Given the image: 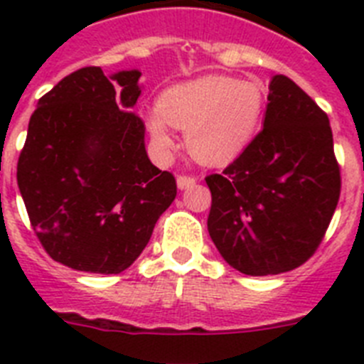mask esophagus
Returning <instances> with one entry per match:
<instances>
[{"instance_id":"obj_1","label":"esophagus","mask_w":364,"mask_h":364,"mask_svg":"<svg viewBox=\"0 0 364 364\" xmlns=\"http://www.w3.org/2000/svg\"><path fill=\"white\" fill-rule=\"evenodd\" d=\"M195 184H197V178H195V176H176V186H178V189H188Z\"/></svg>"}]
</instances>
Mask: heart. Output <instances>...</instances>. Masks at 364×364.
I'll return each mask as SVG.
<instances>
[{
    "instance_id": "b5f03b06",
    "label": "heart",
    "mask_w": 364,
    "mask_h": 364,
    "mask_svg": "<svg viewBox=\"0 0 364 364\" xmlns=\"http://www.w3.org/2000/svg\"><path fill=\"white\" fill-rule=\"evenodd\" d=\"M266 95L252 80L202 76L176 83L144 114L154 149L167 156L175 149L173 127L186 131L189 153L202 164L222 166L237 159L255 136Z\"/></svg>"
}]
</instances>
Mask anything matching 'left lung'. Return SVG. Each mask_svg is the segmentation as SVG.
Segmentation results:
<instances>
[{
    "instance_id": "8db88e82",
    "label": "left lung",
    "mask_w": 364,
    "mask_h": 364,
    "mask_svg": "<svg viewBox=\"0 0 364 364\" xmlns=\"http://www.w3.org/2000/svg\"><path fill=\"white\" fill-rule=\"evenodd\" d=\"M205 184L208 231L231 268L253 277L297 268L315 253L339 202L328 117L297 83L275 74L262 131Z\"/></svg>"
}]
</instances>
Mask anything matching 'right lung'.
I'll return each instance as SVG.
<instances>
[{
    "label": "right lung",
    "mask_w": 364,
    "mask_h": 364,
    "mask_svg": "<svg viewBox=\"0 0 364 364\" xmlns=\"http://www.w3.org/2000/svg\"><path fill=\"white\" fill-rule=\"evenodd\" d=\"M140 76L83 67L41 96L28 122L19 193L45 252L78 272L129 268L176 197L175 176L151 164L133 112Z\"/></svg>",
    "instance_id": "add662e5"
}]
</instances>
